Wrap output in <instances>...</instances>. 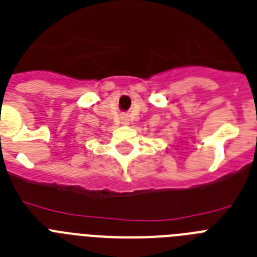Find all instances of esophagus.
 <instances>
[{
  "label": "esophagus",
  "mask_w": 257,
  "mask_h": 257,
  "mask_svg": "<svg viewBox=\"0 0 257 257\" xmlns=\"http://www.w3.org/2000/svg\"><path fill=\"white\" fill-rule=\"evenodd\" d=\"M122 123H123V124L128 123V122H127V119H126V118H124V117H123V122H122Z\"/></svg>",
  "instance_id": "esophagus-1"
}]
</instances>
